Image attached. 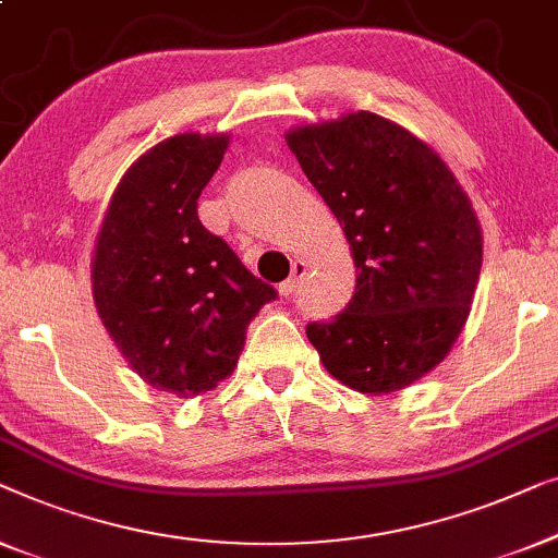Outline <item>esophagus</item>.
<instances>
[{"mask_svg":"<svg viewBox=\"0 0 558 558\" xmlns=\"http://www.w3.org/2000/svg\"><path fill=\"white\" fill-rule=\"evenodd\" d=\"M305 272H308V263L303 260H295L293 263V272H290V278L286 282H280L278 286V295L280 298H290L295 293L298 288H301V280L305 278Z\"/></svg>","mask_w":558,"mask_h":558,"instance_id":"1","label":"esophagus"}]
</instances>
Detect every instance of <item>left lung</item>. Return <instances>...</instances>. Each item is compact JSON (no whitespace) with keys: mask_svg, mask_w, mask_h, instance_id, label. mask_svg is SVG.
Returning <instances> with one entry per match:
<instances>
[{"mask_svg":"<svg viewBox=\"0 0 558 558\" xmlns=\"http://www.w3.org/2000/svg\"><path fill=\"white\" fill-rule=\"evenodd\" d=\"M286 144L339 219L356 293L305 328L326 372L361 395H391L445 361L483 268L473 202L433 146L368 111L293 125Z\"/></svg>","mask_w":558,"mask_h":558,"instance_id":"1","label":"left lung"}]
</instances>
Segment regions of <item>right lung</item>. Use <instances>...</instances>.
<instances>
[{
    "mask_svg": "<svg viewBox=\"0 0 558 558\" xmlns=\"http://www.w3.org/2000/svg\"><path fill=\"white\" fill-rule=\"evenodd\" d=\"M227 146L230 133L190 131L141 154L116 184L93 245L100 324L148 387L177 399L234 372L250 320L276 298L197 217Z\"/></svg>",
    "mask_w": 558,
    "mask_h": 558,
    "instance_id": "1",
    "label": "right lung"
}]
</instances>
